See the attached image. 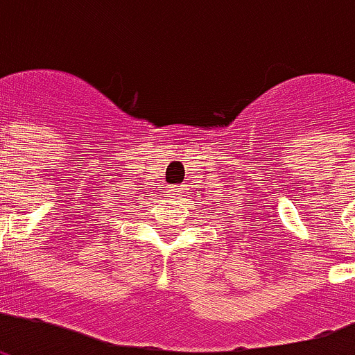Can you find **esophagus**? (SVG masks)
<instances>
[{"label": "esophagus", "instance_id": "obj_1", "mask_svg": "<svg viewBox=\"0 0 355 355\" xmlns=\"http://www.w3.org/2000/svg\"><path fill=\"white\" fill-rule=\"evenodd\" d=\"M186 193V186H177V188H173L171 190V196H175V198H178V196H184Z\"/></svg>", "mask_w": 355, "mask_h": 355}]
</instances>
